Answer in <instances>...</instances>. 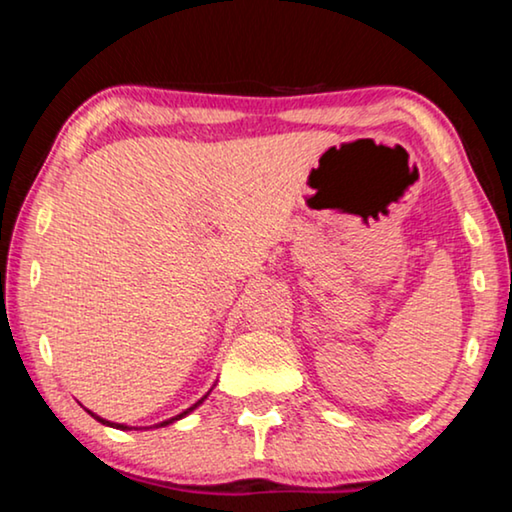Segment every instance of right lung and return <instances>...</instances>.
<instances>
[{
  "label": "right lung",
  "instance_id": "add662e5",
  "mask_svg": "<svg viewBox=\"0 0 512 512\" xmlns=\"http://www.w3.org/2000/svg\"><path fill=\"white\" fill-rule=\"evenodd\" d=\"M209 391H212V389H209ZM209 391H207V394H205V396H202V398H200V401H198V403H193V405H191V408H186L184 412H179V415H177V417H170V419H165V422H160V424H153V429H160V426H170V424H174V422H177V419H184L186 415H191V412H193L195 408H198V405H200L202 401H205V398L209 396ZM88 415H90V417H95V419H97V422H102V424H107V426H111V429H121V431H130V429H137V426H128V424H116V422H109V419H104V417H100V415H95V412H90V410H88Z\"/></svg>",
  "mask_w": 512,
  "mask_h": 512
}]
</instances>
